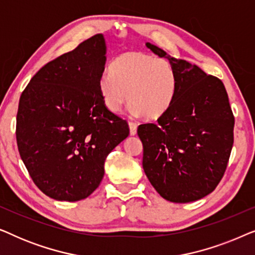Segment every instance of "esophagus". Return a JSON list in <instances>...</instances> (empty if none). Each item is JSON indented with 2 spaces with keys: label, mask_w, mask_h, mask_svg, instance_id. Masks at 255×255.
<instances>
[{
  "label": "esophagus",
  "mask_w": 255,
  "mask_h": 255,
  "mask_svg": "<svg viewBox=\"0 0 255 255\" xmlns=\"http://www.w3.org/2000/svg\"><path fill=\"white\" fill-rule=\"evenodd\" d=\"M128 128H130V134L131 135H135L137 134V125L134 123H128Z\"/></svg>",
  "instance_id": "obj_1"
}]
</instances>
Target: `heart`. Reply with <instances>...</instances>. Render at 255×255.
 Segmentation results:
<instances>
[{
    "label": "heart",
    "mask_w": 255,
    "mask_h": 255,
    "mask_svg": "<svg viewBox=\"0 0 255 255\" xmlns=\"http://www.w3.org/2000/svg\"><path fill=\"white\" fill-rule=\"evenodd\" d=\"M179 80L168 61L142 52H127L115 59L99 88L106 108L121 113L130 101L131 113L156 120L165 115L176 97Z\"/></svg>",
    "instance_id": "1"
}]
</instances>
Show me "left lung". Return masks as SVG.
Here are the masks:
<instances>
[{"mask_svg":"<svg viewBox=\"0 0 255 255\" xmlns=\"http://www.w3.org/2000/svg\"><path fill=\"white\" fill-rule=\"evenodd\" d=\"M146 47L169 61L179 87L158 124L139 125L142 168L165 200L197 201L217 187L231 154L235 117L228 93L221 80L197 66L172 58L151 43Z\"/></svg>","mask_w":255,"mask_h":255,"instance_id":"obj_1","label":"left lung"}]
</instances>
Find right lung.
Returning <instances> with one entry per match:
<instances>
[{"instance_id":"add662e5","label":"right lung","mask_w":255,"mask_h":255,"mask_svg":"<svg viewBox=\"0 0 255 255\" xmlns=\"http://www.w3.org/2000/svg\"><path fill=\"white\" fill-rule=\"evenodd\" d=\"M106 54V38L96 34L41 67L20 95L19 155L34 184L57 201L93 194L108 154L128 135L100 94Z\"/></svg>"}]
</instances>
